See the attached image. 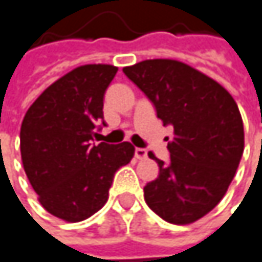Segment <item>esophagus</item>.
Masks as SVG:
<instances>
[{"instance_id": "esophagus-1", "label": "esophagus", "mask_w": 262, "mask_h": 262, "mask_svg": "<svg viewBox=\"0 0 262 262\" xmlns=\"http://www.w3.org/2000/svg\"><path fill=\"white\" fill-rule=\"evenodd\" d=\"M135 157H137L138 160H143V158L147 157V150H146V149H141V147H137V149H135Z\"/></svg>"}]
</instances>
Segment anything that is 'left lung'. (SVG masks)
I'll use <instances>...</instances> for the list:
<instances>
[{"label":"left lung","instance_id":"obj_1","mask_svg":"<svg viewBox=\"0 0 262 262\" xmlns=\"http://www.w3.org/2000/svg\"><path fill=\"white\" fill-rule=\"evenodd\" d=\"M124 74L152 101L163 124L174 125L171 161L144 186L149 208L166 222L188 225L225 195L244 152V124L230 93L214 79L174 59L124 67Z\"/></svg>","mask_w":262,"mask_h":262}]
</instances>
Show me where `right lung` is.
I'll return each mask as SVG.
<instances>
[{
  "label": "right lung",
  "instance_id": "right-lung-1",
  "mask_svg": "<svg viewBox=\"0 0 262 262\" xmlns=\"http://www.w3.org/2000/svg\"><path fill=\"white\" fill-rule=\"evenodd\" d=\"M118 68L82 65L34 101L20 130L25 172L41 207L65 222H80L108 200L115 172L134 158L135 147L93 144L104 119V93Z\"/></svg>",
  "mask_w": 262,
  "mask_h": 262
}]
</instances>
